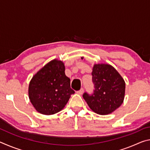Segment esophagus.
Here are the masks:
<instances>
[{"label": "esophagus", "mask_w": 150, "mask_h": 150, "mask_svg": "<svg viewBox=\"0 0 150 150\" xmlns=\"http://www.w3.org/2000/svg\"><path fill=\"white\" fill-rule=\"evenodd\" d=\"M84 92V89H83V88H81L79 91H77V93L79 94V95H82V94Z\"/></svg>", "instance_id": "obj_1"}]
</instances>
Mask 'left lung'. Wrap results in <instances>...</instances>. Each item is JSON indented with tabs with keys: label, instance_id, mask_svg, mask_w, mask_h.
<instances>
[{
	"label": "left lung",
	"instance_id": "8db88e82",
	"mask_svg": "<svg viewBox=\"0 0 150 150\" xmlns=\"http://www.w3.org/2000/svg\"><path fill=\"white\" fill-rule=\"evenodd\" d=\"M92 75L95 89L92 95L83 94V98L95 113L109 115L123 103L125 81L115 67L106 63L94 64Z\"/></svg>",
	"mask_w": 150,
	"mask_h": 150
}]
</instances>
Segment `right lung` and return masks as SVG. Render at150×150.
Segmentation results:
<instances>
[{
  "instance_id": "obj_1",
  "label": "right lung",
  "mask_w": 150,
  "mask_h": 150,
  "mask_svg": "<svg viewBox=\"0 0 150 150\" xmlns=\"http://www.w3.org/2000/svg\"><path fill=\"white\" fill-rule=\"evenodd\" d=\"M65 69L64 63L55 59L32 77L28 87L29 99L40 114L52 115L59 112L75 93Z\"/></svg>"
}]
</instances>
